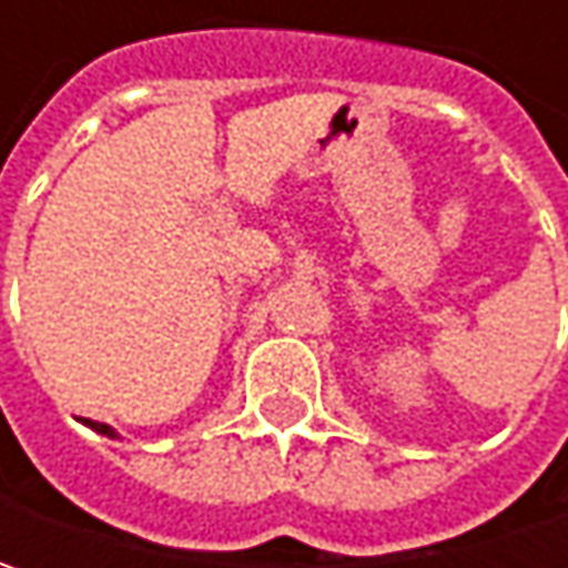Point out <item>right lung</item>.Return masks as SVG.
Wrapping results in <instances>:
<instances>
[{
	"label": "right lung",
	"mask_w": 568,
	"mask_h": 568,
	"mask_svg": "<svg viewBox=\"0 0 568 568\" xmlns=\"http://www.w3.org/2000/svg\"><path fill=\"white\" fill-rule=\"evenodd\" d=\"M84 426H91L94 433H103V436H110V439L116 436V429H113V426H110V424H98V420H84Z\"/></svg>",
	"instance_id": "1"
}]
</instances>
